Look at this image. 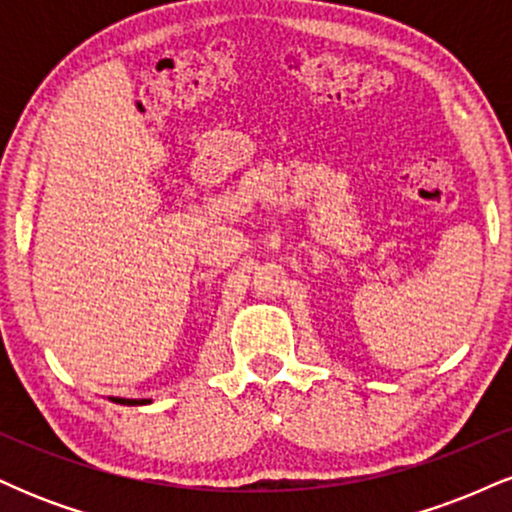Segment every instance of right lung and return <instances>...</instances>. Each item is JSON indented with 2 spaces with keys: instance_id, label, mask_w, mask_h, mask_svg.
I'll use <instances>...</instances> for the list:
<instances>
[{
  "instance_id": "1",
  "label": "right lung",
  "mask_w": 512,
  "mask_h": 512,
  "mask_svg": "<svg viewBox=\"0 0 512 512\" xmlns=\"http://www.w3.org/2000/svg\"><path fill=\"white\" fill-rule=\"evenodd\" d=\"M110 402H115V404H127V407H134V404H149L151 399H125V397H110Z\"/></svg>"
}]
</instances>
